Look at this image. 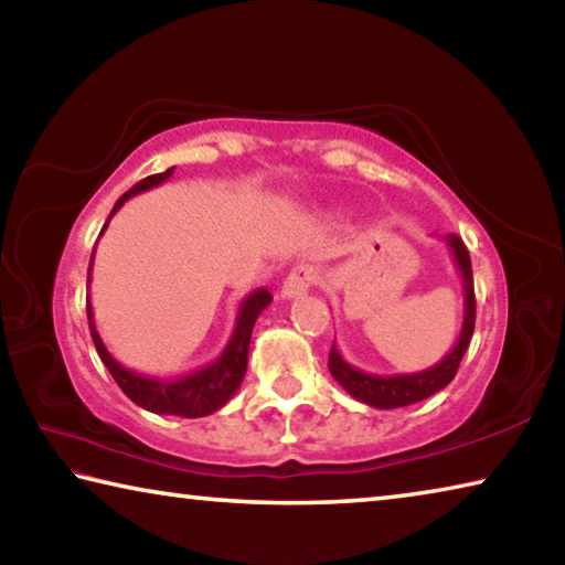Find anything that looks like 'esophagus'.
<instances>
[{
	"instance_id": "1",
	"label": "esophagus",
	"mask_w": 565,
	"mask_h": 565,
	"mask_svg": "<svg viewBox=\"0 0 565 565\" xmlns=\"http://www.w3.org/2000/svg\"><path fill=\"white\" fill-rule=\"evenodd\" d=\"M317 279H319V274L311 264H296L289 271V276L284 279L281 299H294V296L306 294L313 284H317Z\"/></svg>"
}]
</instances>
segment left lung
<instances>
[{
    "label": "left lung",
    "mask_w": 565,
    "mask_h": 565,
    "mask_svg": "<svg viewBox=\"0 0 565 565\" xmlns=\"http://www.w3.org/2000/svg\"><path fill=\"white\" fill-rule=\"evenodd\" d=\"M446 246L451 248L456 269L461 271L463 279V327L454 349L446 353V356L436 363L431 369L416 371V374H396V376H379V374H366L341 356L337 343L331 347L329 353V371L331 376L339 381V384L349 391V394L361 401V404L374 406V408H401L418 404L428 396H434L436 391L446 388L451 384L458 363H461L463 353L471 343L473 337V323H476V296H473V274H471V256H468V248L463 246L461 236L448 234Z\"/></svg>",
    "instance_id": "8db88e82"
}]
</instances>
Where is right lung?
Returning <instances> with one entry per match:
<instances>
[{
	"instance_id": "obj_1",
	"label": "right lung",
	"mask_w": 565,
	"mask_h": 565,
	"mask_svg": "<svg viewBox=\"0 0 565 565\" xmlns=\"http://www.w3.org/2000/svg\"><path fill=\"white\" fill-rule=\"evenodd\" d=\"M171 174H174V167L161 171V174H151L147 179H141L139 184H134L127 191V194L119 196V202L114 204L109 218L119 212L127 199L137 196V194H141V191H147L151 186H159L161 181H167ZM107 224H104V228H107ZM92 262H89V274H92ZM87 281H92V276ZM269 303H271V294L266 289H256L248 294L242 301V306H238L232 339H228L226 349L222 351V356L212 363H206L204 369L191 371V374L177 376V379L145 376L127 366H121V363L107 351V347H104L99 331H97V327H94V311H92L89 299H87V319H89L94 347H97V351H99V359L104 361V366L109 369L114 381H117L119 388L134 401V404L151 411V414L199 418V416H209V414H214V411L222 408L226 401L236 394L238 386H242V379L246 374V361H248V341H252L254 323Z\"/></svg>"
}]
</instances>
